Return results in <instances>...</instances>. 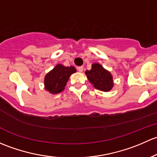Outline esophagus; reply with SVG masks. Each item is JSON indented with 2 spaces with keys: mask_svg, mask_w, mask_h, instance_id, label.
I'll return each mask as SVG.
<instances>
[{
  "mask_svg": "<svg viewBox=\"0 0 157 157\" xmlns=\"http://www.w3.org/2000/svg\"><path fill=\"white\" fill-rule=\"evenodd\" d=\"M78 71L79 72H83V67H78Z\"/></svg>",
  "mask_w": 157,
  "mask_h": 157,
  "instance_id": "esophagus-1",
  "label": "esophagus"
}]
</instances>
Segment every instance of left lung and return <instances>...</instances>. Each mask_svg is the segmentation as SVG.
I'll return each instance as SVG.
<instances>
[{
    "label": "left lung",
    "mask_w": 157,
    "mask_h": 157,
    "mask_svg": "<svg viewBox=\"0 0 157 157\" xmlns=\"http://www.w3.org/2000/svg\"><path fill=\"white\" fill-rule=\"evenodd\" d=\"M87 78L96 89L101 91H109L113 88V78L110 72L106 70L100 63H94L91 69L85 72Z\"/></svg>",
    "instance_id": "8db88e82"
}]
</instances>
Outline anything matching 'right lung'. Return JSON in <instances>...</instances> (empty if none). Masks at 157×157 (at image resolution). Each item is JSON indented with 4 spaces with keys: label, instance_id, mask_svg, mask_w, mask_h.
Masks as SVG:
<instances>
[{
    "label": "right lung",
    "instance_id": "1",
    "mask_svg": "<svg viewBox=\"0 0 157 157\" xmlns=\"http://www.w3.org/2000/svg\"><path fill=\"white\" fill-rule=\"evenodd\" d=\"M75 72H76V69L72 66L65 67L62 64H56L45 75L44 80V89L52 94L60 93L65 89L70 75Z\"/></svg>",
    "mask_w": 157,
    "mask_h": 157
}]
</instances>
